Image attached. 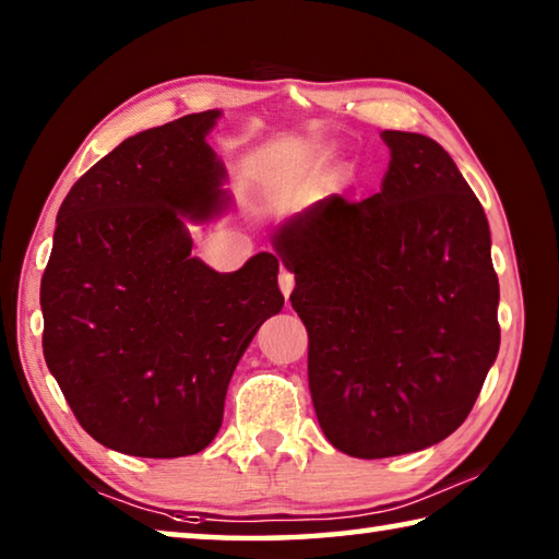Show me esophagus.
Returning <instances> with one entry per match:
<instances>
[{"label": "esophagus", "mask_w": 559, "mask_h": 559, "mask_svg": "<svg viewBox=\"0 0 559 559\" xmlns=\"http://www.w3.org/2000/svg\"><path fill=\"white\" fill-rule=\"evenodd\" d=\"M278 286H281V290H283V296H290V290H293V286H296V276H293L290 271H286L283 269L281 271V276H278Z\"/></svg>", "instance_id": "1"}]
</instances>
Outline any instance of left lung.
I'll return each mask as SVG.
<instances>
[{
	"label": "left lung",
	"mask_w": 559,
	"mask_h": 559,
	"mask_svg": "<svg viewBox=\"0 0 559 559\" xmlns=\"http://www.w3.org/2000/svg\"><path fill=\"white\" fill-rule=\"evenodd\" d=\"M377 194L320 200L273 236L308 330V384L337 451L433 447L478 400L500 347L498 276L476 194L437 140L384 130Z\"/></svg>",
	"instance_id": "left-lung-1"
}]
</instances>
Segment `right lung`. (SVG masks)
<instances>
[{
	"label": "right lung",
	"mask_w": 559,
	"mask_h": 559,
	"mask_svg": "<svg viewBox=\"0 0 559 559\" xmlns=\"http://www.w3.org/2000/svg\"><path fill=\"white\" fill-rule=\"evenodd\" d=\"M222 110L138 132L71 187L41 278L44 357L75 419L112 451L200 453L222 427L231 374L281 313L278 257L219 273L187 222L229 210L206 135Z\"/></svg>",
	"instance_id": "right-lung-1"
}]
</instances>
